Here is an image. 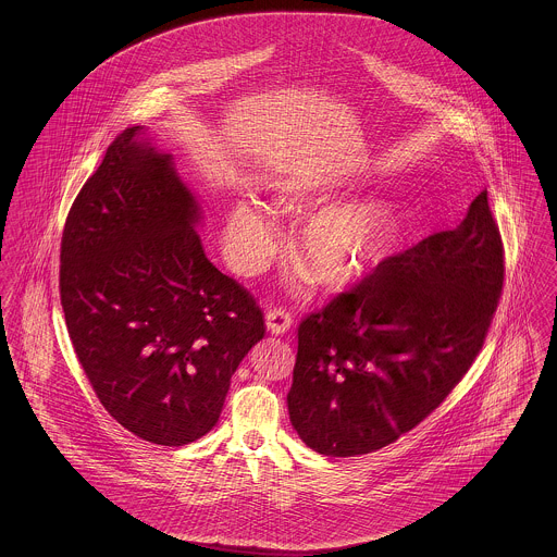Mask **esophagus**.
Returning <instances> with one entry per match:
<instances>
[{
    "mask_svg": "<svg viewBox=\"0 0 557 557\" xmlns=\"http://www.w3.org/2000/svg\"><path fill=\"white\" fill-rule=\"evenodd\" d=\"M265 325L269 334L282 336V334H286L290 330L292 318L282 309H273V311H267Z\"/></svg>",
    "mask_w": 557,
    "mask_h": 557,
    "instance_id": "esophagus-1",
    "label": "esophagus"
}]
</instances>
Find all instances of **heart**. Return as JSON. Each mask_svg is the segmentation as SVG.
<instances>
[{
  "instance_id": "obj_1",
  "label": "heart",
  "mask_w": 557,
  "mask_h": 557,
  "mask_svg": "<svg viewBox=\"0 0 557 557\" xmlns=\"http://www.w3.org/2000/svg\"><path fill=\"white\" fill-rule=\"evenodd\" d=\"M311 200V186L302 180H284L275 186V202L298 211ZM277 232L250 200H238L223 232V250L239 273H255L275 252ZM400 244L398 214L384 200L330 207L311 219L298 236V257L323 288L343 290L361 282L380 263L391 259Z\"/></svg>"
}]
</instances>
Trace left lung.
<instances>
[{
    "instance_id": "1",
    "label": "left lung",
    "mask_w": 557,
    "mask_h": 557,
    "mask_svg": "<svg viewBox=\"0 0 557 557\" xmlns=\"http://www.w3.org/2000/svg\"><path fill=\"white\" fill-rule=\"evenodd\" d=\"M504 288L486 189L449 232L386 259L298 327L288 393L309 449L355 457L420 424L470 370Z\"/></svg>"
}]
</instances>
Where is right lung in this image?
Segmentation results:
<instances>
[{"instance_id": "1", "label": "right lung", "mask_w": 557, "mask_h": 557, "mask_svg": "<svg viewBox=\"0 0 557 557\" xmlns=\"http://www.w3.org/2000/svg\"><path fill=\"white\" fill-rule=\"evenodd\" d=\"M198 196L146 127L119 133L73 202L60 298L79 363L135 436L184 447L219 422L263 313L205 255Z\"/></svg>"}]
</instances>
